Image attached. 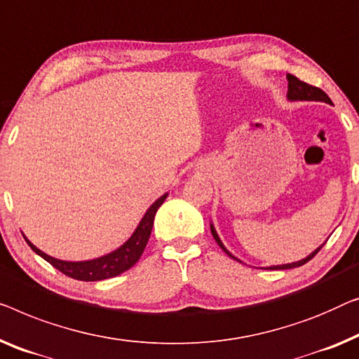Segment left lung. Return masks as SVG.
Masks as SVG:
<instances>
[{
	"label": "left lung",
	"instance_id": "obj_1",
	"mask_svg": "<svg viewBox=\"0 0 359 359\" xmlns=\"http://www.w3.org/2000/svg\"><path fill=\"white\" fill-rule=\"evenodd\" d=\"M287 79H288V92H287L288 100H293V102H294V100H309V102L316 100V102L332 103L329 95H327V93H325L324 90H320L319 87H314V86L306 84V82L299 81L298 77L293 76V74H287ZM210 231H212V236H214V240L217 241L218 246H220V248L223 249V251H225L231 259H235V261H240V259H236L230 251H228V249H226L225 246H223V243H222L220 238H218L215 228H214V225H212V223H210ZM322 246H324V244H322ZM322 246H319L318 249H316V251L311 252L308 257L301 259V261H298V262L283 264V266H272V267H267V269H269V270H285V269H294V267L304 266L306 262H309L311 259H313V257L316 256V254H318V252L320 251ZM240 262H241V261H240Z\"/></svg>",
	"mask_w": 359,
	"mask_h": 359
}]
</instances>
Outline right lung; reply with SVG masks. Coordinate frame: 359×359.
Here are the masks:
<instances>
[{
	"label": "right lung",
	"instance_id": "add662e5",
	"mask_svg": "<svg viewBox=\"0 0 359 359\" xmlns=\"http://www.w3.org/2000/svg\"><path fill=\"white\" fill-rule=\"evenodd\" d=\"M168 194H163L158 197L157 201L154 202L152 205L149 207L145 215L142 217L141 223H139L136 231L133 233L131 238L119 246L115 251L107 254V256L92 259V261H81V262H69V261H61V259H55L40 251L37 246H34L27 238L25 241L32 249L34 252H37L40 257H43L46 262H50L55 269H58L60 272L76 280H82V282H98V280H105L116 277V275L126 272L128 269H131L134 264H136L139 259H141L145 246H147V241L150 238V233H152L154 226V218L157 214L158 207L163 204L165 199H167Z\"/></svg>",
	"mask_w": 359,
	"mask_h": 359
}]
</instances>
